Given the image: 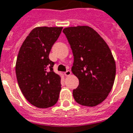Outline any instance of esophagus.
Returning a JSON list of instances; mask_svg holds the SVG:
<instances>
[{
    "label": "esophagus",
    "mask_w": 133,
    "mask_h": 133,
    "mask_svg": "<svg viewBox=\"0 0 133 133\" xmlns=\"http://www.w3.org/2000/svg\"><path fill=\"white\" fill-rule=\"evenodd\" d=\"M71 74V71L69 70H67L65 72V75L66 76H70Z\"/></svg>",
    "instance_id": "obj_1"
}]
</instances>
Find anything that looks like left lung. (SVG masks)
Masks as SVG:
<instances>
[{
	"instance_id": "8db88e82",
	"label": "left lung",
	"mask_w": 133,
	"mask_h": 133,
	"mask_svg": "<svg viewBox=\"0 0 133 133\" xmlns=\"http://www.w3.org/2000/svg\"><path fill=\"white\" fill-rule=\"evenodd\" d=\"M74 55L72 73L79 84L73 96L80 105L93 107L102 103L113 88L116 77L115 59L109 46L89 26L63 30Z\"/></svg>"
}]
</instances>
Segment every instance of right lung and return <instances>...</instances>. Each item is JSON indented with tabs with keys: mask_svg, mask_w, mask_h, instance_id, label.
<instances>
[{
	"mask_svg": "<svg viewBox=\"0 0 133 133\" xmlns=\"http://www.w3.org/2000/svg\"><path fill=\"white\" fill-rule=\"evenodd\" d=\"M62 28H34L18 52L15 73L19 87L28 101L39 108L51 107L59 99L61 77L53 71L55 63L49 55Z\"/></svg>",
	"mask_w": 133,
	"mask_h": 133,
	"instance_id": "1",
	"label": "right lung"
}]
</instances>
